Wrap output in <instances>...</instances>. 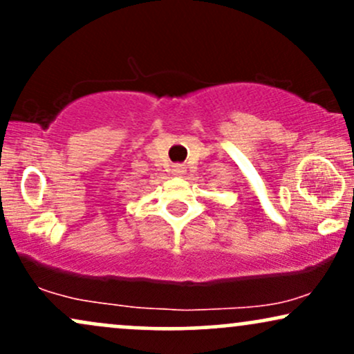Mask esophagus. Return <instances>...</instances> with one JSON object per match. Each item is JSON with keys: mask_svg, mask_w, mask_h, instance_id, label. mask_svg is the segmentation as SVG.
Segmentation results:
<instances>
[{"mask_svg": "<svg viewBox=\"0 0 354 354\" xmlns=\"http://www.w3.org/2000/svg\"><path fill=\"white\" fill-rule=\"evenodd\" d=\"M173 171L178 174V176H181V174H185L186 173V168H185V165H176L173 168Z\"/></svg>", "mask_w": 354, "mask_h": 354, "instance_id": "34e87169", "label": "esophagus"}]
</instances>
